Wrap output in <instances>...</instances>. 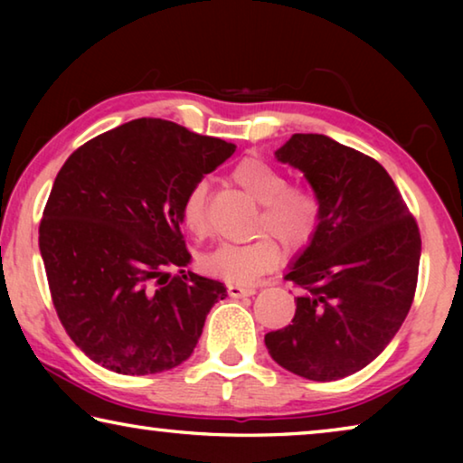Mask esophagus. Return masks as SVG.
<instances>
[{
  "label": "esophagus",
  "mask_w": 463,
  "mask_h": 463,
  "mask_svg": "<svg viewBox=\"0 0 463 463\" xmlns=\"http://www.w3.org/2000/svg\"><path fill=\"white\" fill-rule=\"evenodd\" d=\"M257 292L255 288H249V286H237V284H231L229 286V294L231 298H245V296H253Z\"/></svg>",
  "instance_id": "34e87169"
}]
</instances>
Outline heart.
I'll return each mask as SVG.
<instances>
[{
	"label": "heart",
	"mask_w": 463,
	"mask_h": 463,
	"mask_svg": "<svg viewBox=\"0 0 463 463\" xmlns=\"http://www.w3.org/2000/svg\"><path fill=\"white\" fill-rule=\"evenodd\" d=\"M232 179L257 203H261L257 232L271 233L288 250H300L315 239L320 206L317 195L307 187L288 185L286 175L260 156L242 159L234 167ZM182 221L185 229L198 237L208 232L206 184L203 182L195 184L185 194ZM272 237L261 234L249 242H221L202 253V269L229 284H250L279 261L281 249L275 241L277 238Z\"/></svg>",
	"instance_id": "b5f03b06"
}]
</instances>
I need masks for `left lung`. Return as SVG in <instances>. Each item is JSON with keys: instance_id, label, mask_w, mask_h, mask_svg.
Returning <instances> with one entry per match:
<instances>
[{"instance_id": "1", "label": "left lung", "mask_w": 463, "mask_h": 463, "mask_svg": "<svg viewBox=\"0 0 463 463\" xmlns=\"http://www.w3.org/2000/svg\"><path fill=\"white\" fill-rule=\"evenodd\" d=\"M302 171L320 206L315 239L286 279L302 288L292 325L265 335L273 362L315 382L372 364L409 315L420 234L388 171L325 135H294L276 151Z\"/></svg>"}]
</instances>
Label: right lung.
I'll use <instances>...</instances> for the list:
<instances>
[{
    "label": "right lung",
    "instance_id": "right-lung-1",
    "mask_svg": "<svg viewBox=\"0 0 463 463\" xmlns=\"http://www.w3.org/2000/svg\"><path fill=\"white\" fill-rule=\"evenodd\" d=\"M175 122L138 118L91 138L61 167L38 245L65 331L91 362L146 375L185 362L224 284L184 271L182 203L234 153ZM180 268L170 278L168 269Z\"/></svg>",
    "mask_w": 463,
    "mask_h": 463
}]
</instances>
